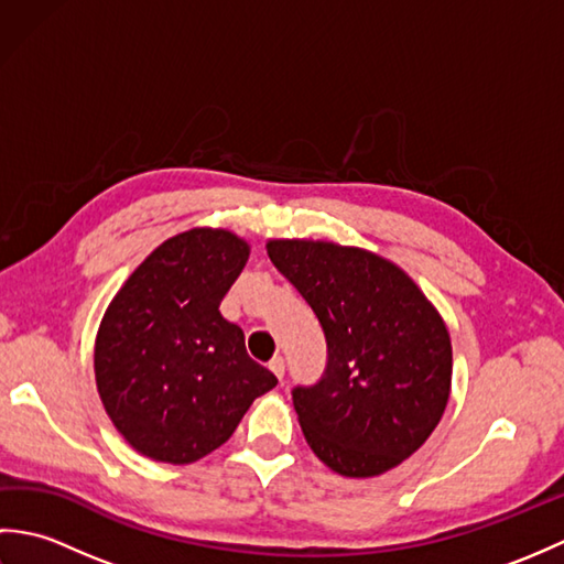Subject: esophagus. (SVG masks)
I'll list each match as a JSON object with an SVG mask.
<instances>
[{
	"instance_id": "34e87169",
	"label": "esophagus",
	"mask_w": 564,
	"mask_h": 564,
	"mask_svg": "<svg viewBox=\"0 0 564 564\" xmlns=\"http://www.w3.org/2000/svg\"><path fill=\"white\" fill-rule=\"evenodd\" d=\"M269 368H271V373L279 378V380H283V376H285V361L281 356H275V358H271V364H269Z\"/></svg>"
}]
</instances>
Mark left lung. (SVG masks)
<instances>
[{"instance_id": "obj_1", "label": "left lung", "mask_w": 564, "mask_h": 564, "mask_svg": "<svg viewBox=\"0 0 564 564\" xmlns=\"http://www.w3.org/2000/svg\"><path fill=\"white\" fill-rule=\"evenodd\" d=\"M267 251L327 339L325 373L293 388L307 446L344 477L392 470L422 448L451 394V337L436 307L373 251L313 239H271Z\"/></svg>"}]
</instances>
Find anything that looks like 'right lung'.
I'll use <instances>...</instances> for the list:
<instances>
[{"label": "right lung", "instance_id": "right-lung-1", "mask_svg": "<svg viewBox=\"0 0 564 564\" xmlns=\"http://www.w3.org/2000/svg\"><path fill=\"white\" fill-rule=\"evenodd\" d=\"M247 259L245 239L194 227L154 249L106 310L94 346L104 410L152 460L186 465L220 448L279 382L220 315Z\"/></svg>", "mask_w": 564, "mask_h": 564}]
</instances>
